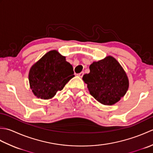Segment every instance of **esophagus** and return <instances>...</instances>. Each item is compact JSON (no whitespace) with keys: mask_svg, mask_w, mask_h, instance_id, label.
I'll use <instances>...</instances> for the list:
<instances>
[{"mask_svg":"<svg viewBox=\"0 0 153 153\" xmlns=\"http://www.w3.org/2000/svg\"><path fill=\"white\" fill-rule=\"evenodd\" d=\"M83 74H84V72H83V71H82V72H80L79 74H77V76H78L80 77H82L83 76Z\"/></svg>","mask_w":153,"mask_h":153,"instance_id":"esophagus-1","label":"esophagus"}]
</instances>
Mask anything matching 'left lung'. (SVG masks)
Returning a JSON list of instances; mask_svg holds the SVG:
<instances>
[{
    "label": "left lung",
    "mask_w": 153,
    "mask_h": 153,
    "mask_svg": "<svg viewBox=\"0 0 153 153\" xmlns=\"http://www.w3.org/2000/svg\"><path fill=\"white\" fill-rule=\"evenodd\" d=\"M90 72L83 75L89 93L104 105H113L126 95L129 88L128 76L116 58L108 56L93 62Z\"/></svg>",
    "instance_id": "left-lung-1"
}]
</instances>
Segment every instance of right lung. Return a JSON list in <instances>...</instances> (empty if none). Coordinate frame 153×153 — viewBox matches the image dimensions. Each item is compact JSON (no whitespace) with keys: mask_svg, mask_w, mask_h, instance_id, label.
Returning a JSON list of instances; mask_svg holds the SVG:
<instances>
[{"mask_svg":"<svg viewBox=\"0 0 153 153\" xmlns=\"http://www.w3.org/2000/svg\"><path fill=\"white\" fill-rule=\"evenodd\" d=\"M73 67L56 50L48 51L29 71V82L38 99H51L74 77Z\"/></svg>","mask_w":153,"mask_h":153,"instance_id":"1","label":"right lung"}]
</instances>
